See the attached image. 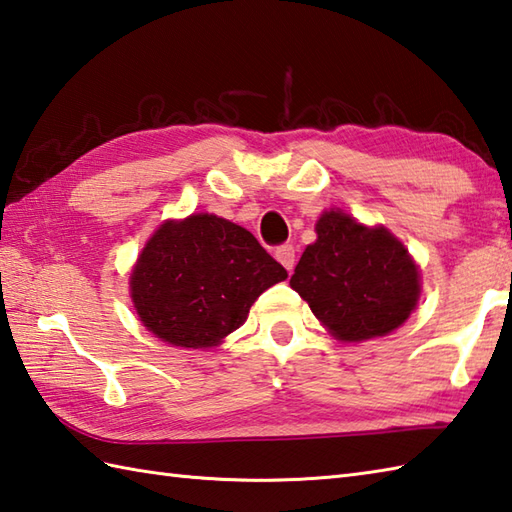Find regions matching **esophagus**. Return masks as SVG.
<instances>
[{"instance_id": "1", "label": "esophagus", "mask_w": 512, "mask_h": 512, "mask_svg": "<svg viewBox=\"0 0 512 512\" xmlns=\"http://www.w3.org/2000/svg\"><path fill=\"white\" fill-rule=\"evenodd\" d=\"M275 257H277V262L288 270V273H290L292 268H295V248H292L290 244L279 246V248L275 250Z\"/></svg>"}]
</instances>
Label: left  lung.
I'll return each mask as SVG.
<instances>
[{
  "label": "left lung",
  "mask_w": 512,
  "mask_h": 512,
  "mask_svg": "<svg viewBox=\"0 0 512 512\" xmlns=\"http://www.w3.org/2000/svg\"><path fill=\"white\" fill-rule=\"evenodd\" d=\"M290 286L341 341L396 330L420 295L405 246L387 228H367L341 211L319 217L317 242L303 250Z\"/></svg>",
  "instance_id": "obj_1"
}]
</instances>
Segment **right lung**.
I'll use <instances>...</instances> for the list:
<instances>
[{
  "mask_svg": "<svg viewBox=\"0 0 512 512\" xmlns=\"http://www.w3.org/2000/svg\"><path fill=\"white\" fill-rule=\"evenodd\" d=\"M288 277L253 233L200 213L162 224L132 273L140 321L178 347H211L235 332L255 299Z\"/></svg>",
  "mask_w": 512,
  "mask_h": 512,
  "instance_id": "right-lung-1",
  "label": "right lung"
}]
</instances>
